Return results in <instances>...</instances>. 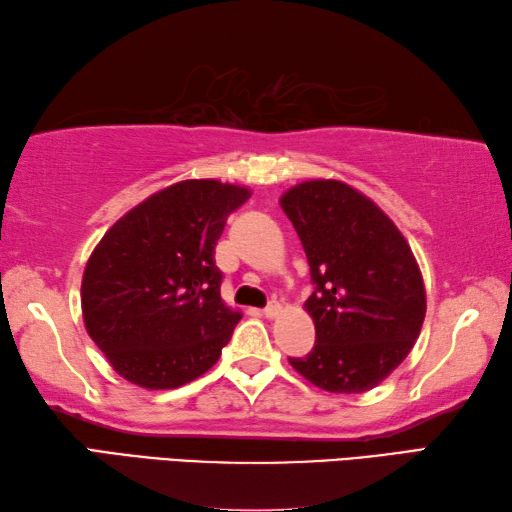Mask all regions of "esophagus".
I'll return each instance as SVG.
<instances>
[{
  "label": "esophagus",
  "instance_id": "1",
  "mask_svg": "<svg viewBox=\"0 0 512 512\" xmlns=\"http://www.w3.org/2000/svg\"><path fill=\"white\" fill-rule=\"evenodd\" d=\"M279 313H282V306H279L277 302H270L266 308H264V315L268 317V319H273V317H277Z\"/></svg>",
  "mask_w": 512,
  "mask_h": 512
}]
</instances>
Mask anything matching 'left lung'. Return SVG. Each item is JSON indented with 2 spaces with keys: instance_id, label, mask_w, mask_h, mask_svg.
Masks as SVG:
<instances>
[{
  "instance_id": "left-lung-1",
  "label": "left lung",
  "mask_w": 512,
  "mask_h": 512,
  "mask_svg": "<svg viewBox=\"0 0 512 512\" xmlns=\"http://www.w3.org/2000/svg\"><path fill=\"white\" fill-rule=\"evenodd\" d=\"M279 204L315 284L304 304L315 346L288 362L328 393H366L404 362L424 324L426 290L413 250L382 208L337 179L297 184Z\"/></svg>"
}]
</instances>
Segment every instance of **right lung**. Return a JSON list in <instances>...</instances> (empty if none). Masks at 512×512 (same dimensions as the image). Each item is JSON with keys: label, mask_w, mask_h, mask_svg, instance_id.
<instances>
[{"label": "right lung", "mask_w": 512, "mask_h": 512, "mask_svg": "<svg viewBox=\"0 0 512 512\" xmlns=\"http://www.w3.org/2000/svg\"><path fill=\"white\" fill-rule=\"evenodd\" d=\"M250 190L186 179L117 219L90 255L82 313L126 382L179 388L213 368L242 313L219 295L215 246Z\"/></svg>", "instance_id": "obj_1"}]
</instances>
